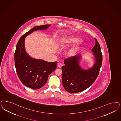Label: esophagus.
Returning <instances> with one entry per match:
<instances>
[{
	"instance_id": "1",
	"label": "esophagus",
	"mask_w": 121,
	"mask_h": 121,
	"mask_svg": "<svg viewBox=\"0 0 121 121\" xmlns=\"http://www.w3.org/2000/svg\"><path fill=\"white\" fill-rule=\"evenodd\" d=\"M62 66H63V64L61 63H58V67L61 68V67H62Z\"/></svg>"
}]
</instances>
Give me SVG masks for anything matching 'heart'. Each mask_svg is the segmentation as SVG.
Listing matches in <instances>:
<instances>
[{
	"instance_id": "obj_1",
	"label": "heart",
	"mask_w": 121,
	"mask_h": 121,
	"mask_svg": "<svg viewBox=\"0 0 121 121\" xmlns=\"http://www.w3.org/2000/svg\"><path fill=\"white\" fill-rule=\"evenodd\" d=\"M81 40V39L79 38L78 37H73L70 38H64L62 39H61L60 41V44L61 46H63L64 45L68 44L69 43H74L75 42H78ZM79 49L78 46H76L75 48L71 50L70 52V54L71 55L74 54L75 52L78 50Z\"/></svg>"
}]
</instances>
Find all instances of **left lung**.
I'll use <instances>...</instances> for the list:
<instances>
[{
  "instance_id": "obj_1",
  "label": "left lung",
  "mask_w": 121,
  "mask_h": 121,
  "mask_svg": "<svg viewBox=\"0 0 121 121\" xmlns=\"http://www.w3.org/2000/svg\"><path fill=\"white\" fill-rule=\"evenodd\" d=\"M95 46L92 49L95 63L88 70L83 69L79 65L80 55L67 58L62 67V82L65 89L71 93L82 92L94 82L99 74L102 63V55L99 43L96 38Z\"/></svg>"
}]
</instances>
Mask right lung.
<instances>
[{"label":"right lung","mask_w":121,"mask_h":121,"mask_svg":"<svg viewBox=\"0 0 121 121\" xmlns=\"http://www.w3.org/2000/svg\"><path fill=\"white\" fill-rule=\"evenodd\" d=\"M50 25L34 27L20 38L16 46L14 58L17 75L23 84L33 89H39L46 84L48 76L56 69L57 62L31 57L25 51V38L35 31L47 29Z\"/></svg>","instance_id":"right-lung-1"}]
</instances>
